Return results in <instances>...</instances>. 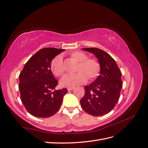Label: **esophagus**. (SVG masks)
Listing matches in <instances>:
<instances>
[{
    "instance_id": "esophagus-1",
    "label": "esophagus",
    "mask_w": 148,
    "mask_h": 148,
    "mask_svg": "<svg viewBox=\"0 0 148 148\" xmlns=\"http://www.w3.org/2000/svg\"><path fill=\"white\" fill-rule=\"evenodd\" d=\"M74 89V88H69L68 89H67V90L69 91H73V90Z\"/></svg>"
}]
</instances>
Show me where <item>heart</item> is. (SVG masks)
<instances>
[{
    "label": "heart",
    "instance_id": "obj_1",
    "mask_svg": "<svg viewBox=\"0 0 148 148\" xmlns=\"http://www.w3.org/2000/svg\"><path fill=\"white\" fill-rule=\"evenodd\" d=\"M71 56L80 62L77 68L78 73L65 75L60 80V84L62 86L72 88L85 83L88 77L92 80L98 76L101 71V65L97 59L88 58L87 55L81 51H74ZM50 68L56 76L60 77L64 74L65 69L62 56L58 55L53 58Z\"/></svg>",
    "mask_w": 148,
    "mask_h": 148
}]
</instances>
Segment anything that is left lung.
Instances as JSON below:
<instances>
[{
  "mask_svg": "<svg viewBox=\"0 0 148 148\" xmlns=\"http://www.w3.org/2000/svg\"><path fill=\"white\" fill-rule=\"evenodd\" d=\"M93 53L101 65L100 75L90 85L84 86L85 94L80 100L82 108L92 116L107 114L117 103L122 88V73L115 60L103 50L85 48Z\"/></svg>",
  "mask_w": 148,
  "mask_h": 148,
  "instance_id": "obj_1",
  "label": "left lung"
}]
</instances>
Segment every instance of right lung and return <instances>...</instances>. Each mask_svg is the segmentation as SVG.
I'll return each instance as SVG.
<instances>
[{"mask_svg":"<svg viewBox=\"0 0 148 148\" xmlns=\"http://www.w3.org/2000/svg\"><path fill=\"white\" fill-rule=\"evenodd\" d=\"M64 49L45 48L31 57L19 74L21 99L31 115L39 118L53 115L60 109L66 88L56 90L58 81L51 71L55 57Z\"/></svg>","mask_w":148,"mask_h":148,"instance_id":"add662e5","label":"right lung"}]
</instances>
